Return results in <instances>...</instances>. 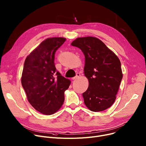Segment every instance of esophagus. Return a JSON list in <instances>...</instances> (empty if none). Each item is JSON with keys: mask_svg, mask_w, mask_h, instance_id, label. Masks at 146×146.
<instances>
[{"mask_svg": "<svg viewBox=\"0 0 146 146\" xmlns=\"http://www.w3.org/2000/svg\"><path fill=\"white\" fill-rule=\"evenodd\" d=\"M80 74L79 73H77L76 74V76L75 77H73L72 79H73V80H75V79H76L78 78V77H80Z\"/></svg>", "mask_w": 146, "mask_h": 146, "instance_id": "obj_1", "label": "esophagus"}]
</instances>
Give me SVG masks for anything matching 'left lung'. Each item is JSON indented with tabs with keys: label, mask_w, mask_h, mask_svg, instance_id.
I'll list each match as a JSON object with an SVG mask.
<instances>
[{
	"label": "left lung",
	"mask_w": 146,
	"mask_h": 146,
	"mask_svg": "<svg viewBox=\"0 0 146 146\" xmlns=\"http://www.w3.org/2000/svg\"><path fill=\"white\" fill-rule=\"evenodd\" d=\"M71 45L80 48L85 57L84 73L89 80L82 94L85 105L95 112L108 109L115 102L123 78L119 59L94 37H78Z\"/></svg>",
	"instance_id": "left-lung-1"
}]
</instances>
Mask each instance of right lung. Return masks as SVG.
<instances>
[{
    "label": "right lung",
    "mask_w": 146,
    "mask_h": 146,
    "mask_svg": "<svg viewBox=\"0 0 146 146\" xmlns=\"http://www.w3.org/2000/svg\"><path fill=\"white\" fill-rule=\"evenodd\" d=\"M50 37L43 41L26 58L21 82L30 104L38 112L51 115L59 110L64 92L71 81L56 71L54 54L66 41Z\"/></svg>",
    "instance_id": "right-lung-1"
}]
</instances>
